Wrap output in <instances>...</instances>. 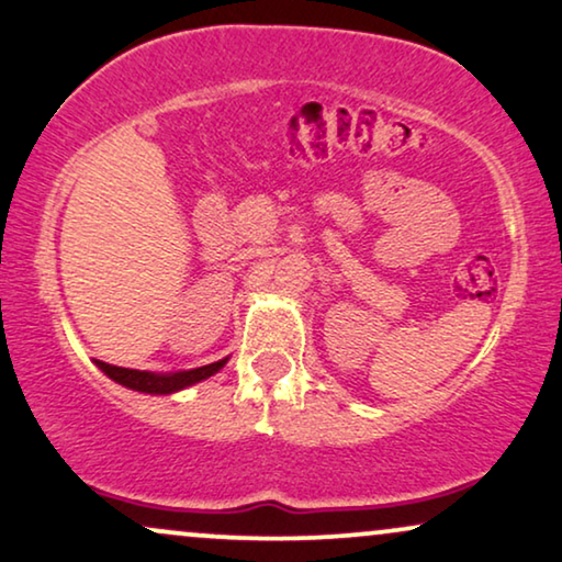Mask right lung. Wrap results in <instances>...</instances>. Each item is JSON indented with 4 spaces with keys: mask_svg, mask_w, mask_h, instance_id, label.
Wrapping results in <instances>:
<instances>
[{
    "mask_svg": "<svg viewBox=\"0 0 562 562\" xmlns=\"http://www.w3.org/2000/svg\"><path fill=\"white\" fill-rule=\"evenodd\" d=\"M228 363V358L217 360V363L210 366H199V368H189V371H173V373H153V371H134V368H119V366H109L95 360V366L109 375L111 381L122 383V386L132 389V392L139 394H176L183 392V389L194 386V383L210 379L215 375L220 368Z\"/></svg>",
    "mask_w": 562,
    "mask_h": 562,
    "instance_id": "obj_1",
    "label": "right lung"
}]
</instances>
